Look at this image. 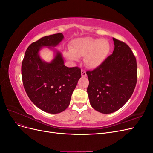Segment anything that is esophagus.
<instances>
[{"instance_id": "obj_1", "label": "esophagus", "mask_w": 153, "mask_h": 153, "mask_svg": "<svg viewBox=\"0 0 153 153\" xmlns=\"http://www.w3.org/2000/svg\"><path fill=\"white\" fill-rule=\"evenodd\" d=\"M81 74H82V76H87L86 72H85L84 70H82V71H81Z\"/></svg>"}]
</instances>
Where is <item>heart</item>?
Segmentation results:
<instances>
[{
    "mask_svg": "<svg viewBox=\"0 0 153 153\" xmlns=\"http://www.w3.org/2000/svg\"><path fill=\"white\" fill-rule=\"evenodd\" d=\"M111 46L105 39L85 37L74 39L69 48L64 51V55L70 61H77L84 56V63L89 68L100 67L108 56Z\"/></svg>",
    "mask_w": 153,
    "mask_h": 153,
    "instance_id": "1",
    "label": "heart"
}]
</instances>
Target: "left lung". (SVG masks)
Instances as JSON below:
<instances>
[{"label": "left lung", "instance_id": "1", "mask_svg": "<svg viewBox=\"0 0 153 153\" xmlns=\"http://www.w3.org/2000/svg\"><path fill=\"white\" fill-rule=\"evenodd\" d=\"M114 50L101 65L87 72L90 104L96 111L111 114L130 98L137 81V66L131 48L113 38Z\"/></svg>", "mask_w": 153, "mask_h": 153}]
</instances>
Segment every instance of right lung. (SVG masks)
Segmentation results:
<instances>
[{
  "instance_id": "add662e5",
  "label": "right lung",
  "mask_w": 153,
  "mask_h": 153,
  "mask_svg": "<svg viewBox=\"0 0 153 153\" xmlns=\"http://www.w3.org/2000/svg\"><path fill=\"white\" fill-rule=\"evenodd\" d=\"M64 39L62 33L43 37L27 48L22 64L23 84L29 98L37 107L50 114L65 110L70 103L74 89L81 77L79 68L64 65L61 53L55 50ZM43 47L54 50L50 63L40 57Z\"/></svg>"
}]
</instances>
